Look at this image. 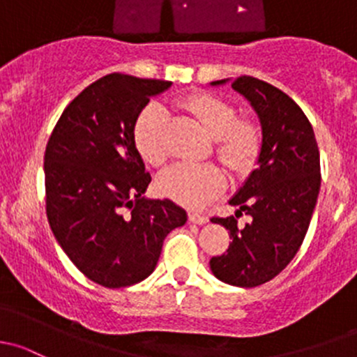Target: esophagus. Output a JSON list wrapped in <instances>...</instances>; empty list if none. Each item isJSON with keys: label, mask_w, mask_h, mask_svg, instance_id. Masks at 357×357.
<instances>
[{"label": "esophagus", "mask_w": 357, "mask_h": 357, "mask_svg": "<svg viewBox=\"0 0 357 357\" xmlns=\"http://www.w3.org/2000/svg\"><path fill=\"white\" fill-rule=\"evenodd\" d=\"M189 222L197 223V225H204V223H208V216L192 211V213H189Z\"/></svg>", "instance_id": "obj_1"}]
</instances>
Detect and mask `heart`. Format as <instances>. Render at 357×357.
Returning <instances> with one entry per match:
<instances>
[{"instance_id": "b5f03b06", "label": "heart", "mask_w": 357, "mask_h": 357, "mask_svg": "<svg viewBox=\"0 0 357 357\" xmlns=\"http://www.w3.org/2000/svg\"><path fill=\"white\" fill-rule=\"evenodd\" d=\"M185 108L199 120L209 137L215 139V154L230 172L244 174L255 165L261 149V130L255 122L238 120L230 102L208 94L192 96ZM167 113L160 102L142 108L134 123V144L146 163L160 167L167 154L163 134ZM222 172L215 165L175 163L158 178L163 196L189 208H199L223 189Z\"/></svg>"}]
</instances>
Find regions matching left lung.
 <instances>
[{"mask_svg": "<svg viewBox=\"0 0 357 357\" xmlns=\"http://www.w3.org/2000/svg\"><path fill=\"white\" fill-rule=\"evenodd\" d=\"M252 106L261 125L258 167L229 204L252 222L237 227L234 216L211 218L230 232L227 252L209 261L213 275L235 287H258L277 277L299 251L319 194V151L314 132L292 98L255 79L215 80Z\"/></svg>", "mask_w": 357, "mask_h": 357, "instance_id": "1", "label": "left lung"}]
</instances>
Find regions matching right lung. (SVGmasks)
<instances>
[{"label": "right lung", "instance_id": "1", "mask_svg": "<svg viewBox=\"0 0 357 357\" xmlns=\"http://www.w3.org/2000/svg\"><path fill=\"white\" fill-rule=\"evenodd\" d=\"M168 80L109 73L61 113L44 153L46 215L54 238L89 280L108 289L148 278L168 234L187 222L170 199L144 196L151 175L134 123Z\"/></svg>", "mask_w": 357, "mask_h": 357}]
</instances>
